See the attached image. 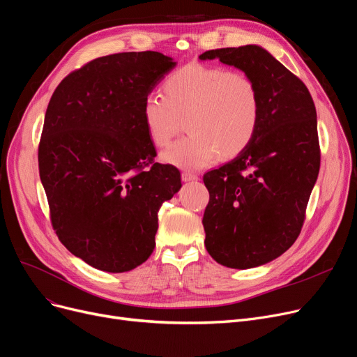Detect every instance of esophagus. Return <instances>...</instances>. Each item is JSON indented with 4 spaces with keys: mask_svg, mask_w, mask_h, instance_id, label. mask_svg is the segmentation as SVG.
<instances>
[{
    "mask_svg": "<svg viewBox=\"0 0 357 357\" xmlns=\"http://www.w3.org/2000/svg\"><path fill=\"white\" fill-rule=\"evenodd\" d=\"M197 179H198V176H197L195 174H192V172H183V174H182V181H183V182L197 181Z\"/></svg>",
    "mask_w": 357,
    "mask_h": 357,
    "instance_id": "1",
    "label": "esophagus"
}]
</instances>
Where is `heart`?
Here are the masks:
<instances>
[{
    "mask_svg": "<svg viewBox=\"0 0 357 357\" xmlns=\"http://www.w3.org/2000/svg\"><path fill=\"white\" fill-rule=\"evenodd\" d=\"M162 90L163 96L150 93L142 106L150 142L167 147L183 119L190 132L162 154L165 163L201 169L217 158H236L254 140L261 99L250 75L190 63L169 74Z\"/></svg>",
    "mask_w": 357,
    "mask_h": 357,
    "instance_id": "1",
    "label": "heart"
}]
</instances>
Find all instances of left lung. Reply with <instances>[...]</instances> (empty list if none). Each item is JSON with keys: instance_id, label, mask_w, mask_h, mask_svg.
I'll list each match as a JSON object with an SVG mask.
<instances>
[{"instance_id": "8db88e82", "label": "left lung", "mask_w": 357, "mask_h": 357, "mask_svg": "<svg viewBox=\"0 0 357 357\" xmlns=\"http://www.w3.org/2000/svg\"><path fill=\"white\" fill-rule=\"evenodd\" d=\"M255 82L261 115L254 140L203 178L210 192L203 226L206 248L229 268H254L280 257L298 239L321 153L317 111L302 80L258 45L211 50Z\"/></svg>"}]
</instances>
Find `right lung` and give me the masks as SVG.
Segmentation results:
<instances>
[{
    "instance_id": "add662e5",
    "label": "right lung",
    "mask_w": 357,
    "mask_h": 357,
    "mask_svg": "<svg viewBox=\"0 0 357 357\" xmlns=\"http://www.w3.org/2000/svg\"><path fill=\"white\" fill-rule=\"evenodd\" d=\"M175 66L154 51L96 58L58 84L46 109L38 160L51 222L67 250L98 270L143 264L159 208L182 187L175 166L153 163L142 116L144 98Z\"/></svg>"
}]
</instances>
